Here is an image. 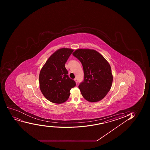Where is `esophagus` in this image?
Segmentation results:
<instances>
[{"label": "esophagus", "mask_w": 150, "mask_h": 150, "mask_svg": "<svg viewBox=\"0 0 150 150\" xmlns=\"http://www.w3.org/2000/svg\"><path fill=\"white\" fill-rule=\"evenodd\" d=\"M74 81H75V82H76V84H77L78 83V80L77 78H75V79H74Z\"/></svg>", "instance_id": "1"}]
</instances>
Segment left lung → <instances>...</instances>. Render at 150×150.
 I'll return each mask as SVG.
<instances>
[{
	"label": "left lung",
	"instance_id": "obj_1",
	"mask_svg": "<svg viewBox=\"0 0 150 150\" xmlns=\"http://www.w3.org/2000/svg\"><path fill=\"white\" fill-rule=\"evenodd\" d=\"M72 54L80 61L83 67L84 79L79 86L82 96L91 102L103 99L110 91L112 83L110 64L94 50L77 49Z\"/></svg>",
	"mask_w": 150,
	"mask_h": 150
}]
</instances>
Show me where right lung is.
I'll list each match as a JSON object with an SVG mask.
<instances>
[{
  "instance_id": "right-lung-1",
  "label": "right lung",
  "mask_w": 150,
  "mask_h": 150,
  "mask_svg": "<svg viewBox=\"0 0 150 150\" xmlns=\"http://www.w3.org/2000/svg\"><path fill=\"white\" fill-rule=\"evenodd\" d=\"M73 52L61 48L54 52L46 61L39 75L40 88L45 98L51 102L61 104L68 99L70 91L76 86L70 79L65 64Z\"/></svg>"
}]
</instances>
